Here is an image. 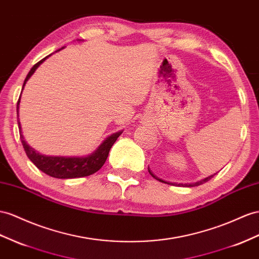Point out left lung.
Masks as SVG:
<instances>
[{"label":"left lung","mask_w":259,"mask_h":259,"mask_svg":"<svg viewBox=\"0 0 259 259\" xmlns=\"http://www.w3.org/2000/svg\"><path fill=\"white\" fill-rule=\"evenodd\" d=\"M149 169V173L151 174V176L152 177H154L155 180H157V181H160L161 183H164V184H168V185H177V184H173V183H168V182H165V181H163V180H160V178L158 177H156L153 173H152V171L150 170V168H148ZM215 174H213V175H210V176H208V177H205V178H203V180H201V181H199V182H196V183H194V184H178L177 186H183V187H195V186H199V185H201V184H203V183H205V182H208L209 180H211L212 177H213Z\"/></svg>","instance_id":"1"}]
</instances>
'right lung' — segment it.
<instances>
[{"mask_svg": "<svg viewBox=\"0 0 259 259\" xmlns=\"http://www.w3.org/2000/svg\"><path fill=\"white\" fill-rule=\"evenodd\" d=\"M63 49V47L61 48ZM61 49H59L57 51H60ZM51 55L47 56L44 58L42 60L37 62L32 68L30 69L29 73L26 76L24 84H23V89L26 84V82L28 81L29 77L34 74L37 68L46 59L50 57ZM19 102H21V96H19V99L17 102V123H18V129H19V135H21V141L24 147V150L27 154L29 160L34 163L36 166L44 171L45 174H47L51 177L55 178H61V180H68V178H78V177H85V176H90L92 174L96 173V171L102 168L104 163L106 162L109 154L110 148L112 147V144L116 142L118 137L122 134V131H118L116 134H112L111 136L107 137L103 141V143L99 145V147L91 153L88 156H49V155H44L41 153H39L35 149H32L31 147L27 144L24 140V136L22 135V127H21V122L18 120V108H19Z\"/></svg>", "mask_w": 259, "mask_h": 259, "instance_id": "right-lung-1", "label": "right lung"}]
</instances>
